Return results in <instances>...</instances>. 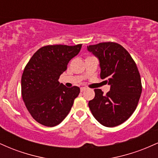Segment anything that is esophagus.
Instances as JSON below:
<instances>
[{
    "label": "esophagus",
    "instance_id": "esophagus-1",
    "mask_svg": "<svg viewBox=\"0 0 158 158\" xmlns=\"http://www.w3.org/2000/svg\"><path fill=\"white\" fill-rule=\"evenodd\" d=\"M81 92H83V91H85V90H87V88H85V87H82V88H81Z\"/></svg>",
    "mask_w": 158,
    "mask_h": 158
}]
</instances>
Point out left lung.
Masks as SVG:
<instances>
[{
	"label": "left lung",
	"instance_id": "obj_1",
	"mask_svg": "<svg viewBox=\"0 0 158 158\" xmlns=\"http://www.w3.org/2000/svg\"><path fill=\"white\" fill-rule=\"evenodd\" d=\"M88 50L98 58L100 77L110 86L106 95L95 89V97L88 102L90 111L102 126L114 127L122 124L134 113L141 92L140 75L128 52L115 42L89 45Z\"/></svg>",
	"mask_w": 158,
	"mask_h": 158
}]
</instances>
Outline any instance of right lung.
Here are the masks:
<instances>
[{"label":"right lung","mask_w":158,"mask_h":158,"mask_svg":"<svg viewBox=\"0 0 158 158\" xmlns=\"http://www.w3.org/2000/svg\"><path fill=\"white\" fill-rule=\"evenodd\" d=\"M81 45L42 47L25 67L21 95L29 113L40 124L53 127L62 122L80 93L79 87L68 88L59 79L70 59L80 51Z\"/></svg>","instance_id":"add662e5"}]
</instances>
